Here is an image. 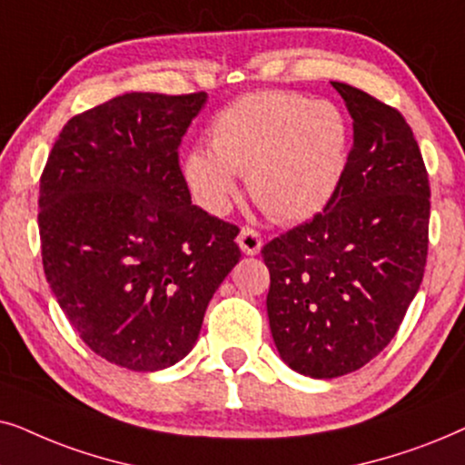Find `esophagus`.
Wrapping results in <instances>:
<instances>
[{
  "label": "esophagus",
  "mask_w": 465,
  "mask_h": 465,
  "mask_svg": "<svg viewBox=\"0 0 465 465\" xmlns=\"http://www.w3.org/2000/svg\"><path fill=\"white\" fill-rule=\"evenodd\" d=\"M262 244H263V240L255 232V229L244 227L242 232H240L238 246H240V249H242L244 255H251V257L252 255H259V251H262Z\"/></svg>",
  "instance_id": "1"
}]
</instances>
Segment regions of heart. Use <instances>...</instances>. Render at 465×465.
<instances>
[{
	"label": "heart",
	"mask_w": 465,
	"mask_h": 465,
	"mask_svg": "<svg viewBox=\"0 0 465 465\" xmlns=\"http://www.w3.org/2000/svg\"><path fill=\"white\" fill-rule=\"evenodd\" d=\"M210 151H191L183 172L208 213L225 214L246 178L252 200L278 223L323 213L349 163V123L327 99L252 93L223 110L210 127Z\"/></svg>",
	"instance_id": "b5f03b06"
}]
</instances>
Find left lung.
I'll return each instance as SVG.
<instances>
[{
    "mask_svg": "<svg viewBox=\"0 0 465 465\" xmlns=\"http://www.w3.org/2000/svg\"><path fill=\"white\" fill-rule=\"evenodd\" d=\"M333 89L352 119L342 184L262 251L278 355L311 379L355 372L391 342L423 281L430 229V181L404 116L351 84Z\"/></svg>",
    "mask_w": 465,
    "mask_h": 465,
    "instance_id": "8db88e82",
    "label": "left lung"
}]
</instances>
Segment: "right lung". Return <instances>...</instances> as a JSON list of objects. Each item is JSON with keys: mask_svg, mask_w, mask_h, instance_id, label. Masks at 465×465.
I'll use <instances>...</instances> for the list:
<instances>
[{"mask_svg": "<svg viewBox=\"0 0 465 465\" xmlns=\"http://www.w3.org/2000/svg\"><path fill=\"white\" fill-rule=\"evenodd\" d=\"M206 93H125L67 121L40 178L46 281L93 352L134 372L189 355L240 229L195 203L178 144Z\"/></svg>", "mask_w": 465, "mask_h": 465, "instance_id": "add662e5", "label": "right lung"}]
</instances>
